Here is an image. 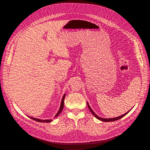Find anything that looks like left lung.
<instances>
[{
	"mask_svg": "<svg viewBox=\"0 0 150 150\" xmlns=\"http://www.w3.org/2000/svg\"><path fill=\"white\" fill-rule=\"evenodd\" d=\"M87 104H88V108H89V110L91 111V112L92 113V114L95 116L97 119H98V120H101V121H103V122H113V121H116V120H119L120 119H121V118H122L123 117H124L125 115H127L129 111H128L127 113H125V114H123V115H121V116H120V117H115V118H112V119H103V118H101V117H98L97 114H96V113L95 112H93V111H92V109L91 108V107H90V106L88 105V103H87Z\"/></svg>",
	"mask_w": 150,
	"mask_h": 150,
	"instance_id": "obj_1",
	"label": "left lung"
}]
</instances>
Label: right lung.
<instances>
[{"label":"right lung","mask_w":150,"mask_h":150,"mask_svg":"<svg viewBox=\"0 0 150 150\" xmlns=\"http://www.w3.org/2000/svg\"><path fill=\"white\" fill-rule=\"evenodd\" d=\"M65 96H66V94H64V96H63L62 98V101H61V106H60V108L59 109V111L58 112V113L56 114V115H55L54 117H58V115L61 113V112L62 111L63 109V108H64V98H65ZM31 119H32L33 120H35L36 122H44V123H49V122H51L52 121V119H50V120H41V119H36V118H34V117H29Z\"/></svg>","instance_id":"add662e5"}]
</instances>
